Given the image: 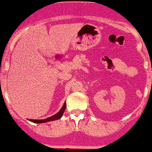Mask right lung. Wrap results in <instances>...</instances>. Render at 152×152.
<instances>
[{
	"instance_id": "add662e5",
	"label": "right lung",
	"mask_w": 152,
	"mask_h": 152,
	"mask_svg": "<svg viewBox=\"0 0 152 152\" xmlns=\"http://www.w3.org/2000/svg\"><path fill=\"white\" fill-rule=\"evenodd\" d=\"M65 108H66V103L65 102V104H64L63 107L61 108V109L59 111L57 114L54 115L53 116H50L48 119H29V121H31L33 123H47V122H50V121H54V120H57V119H59L62 116V115H63L64 112L65 110Z\"/></svg>"
}]
</instances>
